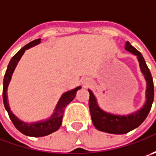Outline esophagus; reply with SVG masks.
I'll return each mask as SVG.
<instances>
[{
    "label": "esophagus",
    "mask_w": 156,
    "mask_h": 156,
    "mask_svg": "<svg viewBox=\"0 0 156 156\" xmlns=\"http://www.w3.org/2000/svg\"><path fill=\"white\" fill-rule=\"evenodd\" d=\"M89 83H90V81H88L87 79H84V80L82 81V84H83L84 86H87Z\"/></svg>",
    "instance_id": "esophagus-1"
}]
</instances>
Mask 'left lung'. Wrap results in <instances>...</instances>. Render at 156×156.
<instances>
[{
    "instance_id": "left-lung-1",
    "label": "left lung",
    "mask_w": 156,
    "mask_h": 156,
    "mask_svg": "<svg viewBox=\"0 0 156 156\" xmlns=\"http://www.w3.org/2000/svg\"><path fill=\"white\" fill-rule=\"evenodd\" d=\"M125 49L137 57L142 75L146 80V101L141 108L132 112L129 115H118L103 110L98 104L97 99L92 90L88 89L89 92V110L94 126L96 129L108 134L123 135L129 131L138 128L144 120L147 118L149 111L151 109L154 101V83L153 78L146 62L140 52L135 49L129 41L125 42Z\"/></svg>"
}]
</instances>
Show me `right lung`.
Listing matches in <instances>:
<instances>
[{
    "label": "right lung",
    "mask_w": 156,
    "mask_h": 156,
    "mask_svg": "<svg viewBox=\"0 0 156 156\" xmlns=\"http://www.w3.org/2000/svg\"><path fill=\"white\" fill-rule=\"evenodd\" d=\"M41 41V40L37 39L29 42L28 44L24 46L21 49H20L14 56L12 57V59L10 60L9 65H8L7 71L5 73L4 80H3V103H4V107H5L6 110L9 113L10 120L14 123L15 128L21 133H22L23 135H27V136H33V137H41V136L50 135L59 129V128L62 125V122L63 113H64L65 108L74 100L76 92L81 88V86H78L71 90L63 93L61 98L58 101L53 114L48 119H45V120H41V121L34 122H23L21 119H19L12 112L10 106H9V99H8V87H9V82L11 81L13 73L25 51L32 47L40 44Z\"/></svg>",
    "instance_id": "1"
}]
</instances>
